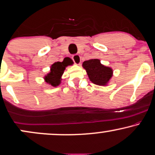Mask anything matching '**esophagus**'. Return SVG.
<instances>
[{"label": "esophagus", "instance_id": "1", "mask_svg": "<svg viewBox=\"0 0 155 155\" xmlns=\"http://www.w3.org/2000/svg\"><path fill=\"white\" fill-rule=\"evenodd\" d=\"M72 59L74 61V63L77 65H79L80 63H81V57H80L79 55L78 54H75L72 56Z\"/></svg>", "mask_w": 155, "mask_h": 155}]
</instances>
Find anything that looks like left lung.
I'll list each match as a JSON object with an SVG mask.
<instances>
[{
  "instance_id": "8db88e82",
  "label": "left lung",
  "mask_w": 155,
  "mask_h": 155,
  "mask_svg": "<svg viewBox=\"0 0 155 155\" xmlns=\"http://www.w3.org/2000/svg\"><path fill=\"white\" fill-rule=\"evenodd\" d=\"M82 66L87 71L89 80L99 86H107L113 76L112 68L101 64L99 59L85 61Z\"/></svg>"
}]
</instances>
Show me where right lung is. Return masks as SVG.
I'll return each mask as SVG.
<instances>
[{"mask_svg":"<svg viewBox=\"0 0 155 155\" xmlns=\"http://www.w3.org/2000/svg\"><path fill=\"white\" fill-rule=\"evenodd\" d=\"M72 64L73 63H71L68 60L62 62H55L51 66L50 72L44 77L45 82L54 87L59 86L61 82V76L65 71L66 67L68 65H72Z\"/></svg>","mask_w":155,"mask_h":155,"instance_id":"right-lung-1","label":"right lung"}]
</instances>
